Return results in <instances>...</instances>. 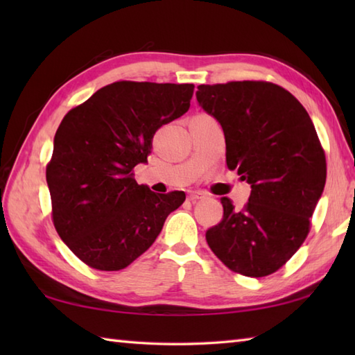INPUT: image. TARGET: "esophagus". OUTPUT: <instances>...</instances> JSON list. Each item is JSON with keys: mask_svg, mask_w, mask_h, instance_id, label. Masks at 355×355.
<instances>
[{"mask_svg": "<svg viewBox=\"0 0 355 355\" xmlns=\"http://www.w3.org/2000/svg\"><path fill=\"white\" fill-rule=\"evenodd\" d=\"M201 198H205V195H202L201 192H191L189 197H187V200L192 201V202H197Z\"/></svg>", "mask_w": 355, "mask_h": 355, "instance_id": "1", "label": "esophagus"}]
</instances>
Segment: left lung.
Masks as SVG:
<instances>
[{"mask_svg":"<svg viewBox=\"0 0 355 355\" xmlns=\"http://www.w3.org/2000/svg\"><path fill=\"white\" fill-rule=\"evenodd\" d=\"M197 101L223 128L229 169H238L252 187L241 210L221 198L223 220L206 232L207 244L236 273H275L305 241L327 182L311 117L270 82L200 85Z\"/></svg>","mask_w":355,"mask_h":355,"instance_id":"8db88e82","label":"left lung"}]
</instances>
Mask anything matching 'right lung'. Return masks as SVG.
<instances>
[{
	"instance_id": "right-lung-1",
	"label": "right lung",
	"mask_w": 355,
	"mask_h": 355,
	"mask_svg": "<svg viewBox=\"0 0 355 355\" xmlns=\"http://www.w3.org/2000/svg\"><path fill=\"white\" fill-rule=\"evenodd\" d=\"M192 84L114 82L59 125L47 166L53 223L70 250L96 270L130 266L186 200L155 193L131 171L148 162L158 128L191 107Z\"/></svg>"
}]
</instances>
